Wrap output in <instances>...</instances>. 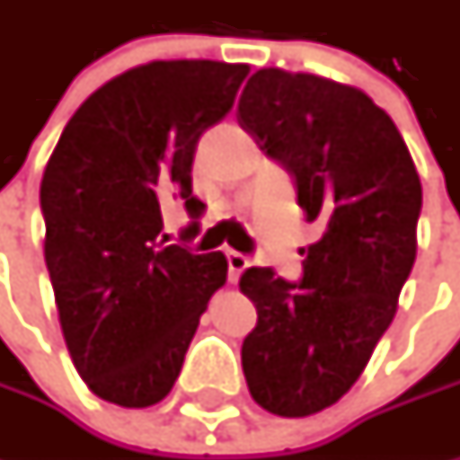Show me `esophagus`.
<instances>
[{"label":"esophagus","instance_id":"1","mask_svg":"<svg viewBox=\"0 0 460 460\" xmlns=\"http://www.w3.org/2000/svg\"><path fill=\"white\" fill-rule=\"evenodd\" d=\"M227 256V269H230V281H238L240 274L248 269V258L238 253V251H225Z\"/></svg>","mask_w":460,"mask_h":460}]
</instances>
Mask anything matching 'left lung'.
I'll return each mask as SVG.
<instances>
[{"label": "left lung", "instance_id": "obj_1", "mask_svg": "<svg viewBox=\"0 0 460 460\" xmlns=\"http://www.w3.org/2000/svg\"><path fill=\"white\" fill-rule=\"evenodd\" d=\"M238 122L296 181V202L323 238L307 248L302 281L245 269L240 292L258 312L243 341L251 397L279 417H307L358 381L392 325L417 256L422 186L397 125L361 89L256 71Z\"/></svg>", "mask_w": 460, "mask_h": 460}]
</instances>
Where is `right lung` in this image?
Segmentation results:
<instances>
[{
    "label": "right lung",
    "instance_id": "add662e5",
    "mask_svg": "<svg viewBox=\"0 0 460 460\" xmlns=\"http://www.w3.org/2000/svg\"><path fill=\"white\" fill-rule=\"evenodd\" d=\"M248 63L151 61L81 104L45 166V266L66 348L86 386L119 407L166 397L212 294L222 253L161 238V204L191 194L199 135L230 112Z\"/></svg>",
    "mask_w": 460,
    "mask_h": 460
}]
</instances>
